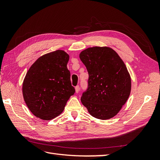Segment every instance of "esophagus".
<instances>
[{"instance_id":"34e87169","label":"esophagus","mask_w":160,"mask_h":160,"mask_svg":"<svg viewBox=\"0 0 160 160\" xmlns=\"http://www.w3.org/2000/svg\"><path fill=\"white\" fill-rule=\"evenodd\" d=\"M75 89H76V92L78 93V92H79V91H80V87L78 85L76 86V87H75Z\"/></svg>"}]
</instances>
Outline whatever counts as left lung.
Segmentation results:
<instances>
[{
	"mask_svg": "<svg viewBox=\"0 0 160 160\" xmlns=\"http://www.w3.org/2000/svg\"><path fill=\"white\" fill-rule=\"evenodd\" d=\"M80 58L89 73L88 88L81 97L82 104L96 118L114 117L131 93V77L125 64L107 47L88 48L80 53Z\"/></svg>",
	"mask_w": 160,
	"mask_h": 160,
	"instance_id": "left-lung-1",
	"label": "left lung"
}]
</instances>
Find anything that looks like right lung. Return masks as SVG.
I'll return each mask as SVG.
<instances>
[{
    "label": "right lung",
    "instance_id": "add662e5",
    "mask_svg": "<svg viewBox=\"0 0 160 160\" xmlns=\"http://www.w3.org/2000/svg\"><path fill=\"white\" fill-rule=\"evenodd\" d=\"M69 56L62 50L40 57L29 68L22 84L24 100L30 111L50 120L63 111L75 93L67 69Z\"/></svg>",
    "mask_w": 160,
    "mask_h": 160
}]
</instances>
